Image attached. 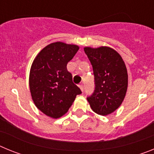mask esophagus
<instances>
[{
  "instance_id": "obj_1",
  "label": "esophagus",
  "mask_w": 154,
  "mask_h": 154,
  "mask_svg": "<svg viewBox=\"0 0 154 154\" xmlns=\"http://www.w3.org/2000/svg\"><path fill=\"white\" fill-rule=\"evenodd\" d=\"M79 88H80V89H81V90H82V91H83V89H84L83 85H82V84H80V85H79Z\"/></svg>"
}]
</instances>
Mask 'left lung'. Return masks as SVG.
I'll list each match as a JSON object with an SVG mask.
<instances>
[{"label":"left lung","mask_w":154,"mask_h":154,"mask_svg":"<svg viewBox=\"0 0 154 154\" xmlns=\"http://www.w3.org/2000/svg\"><path fill=\"white\" fill-rule=\"evenodd\" d=\"M93 69L95 90L87 97L96 113L107 116L119 107L128 86L126 65L119 53L109 47L84 48Z\"/></svg>","instance_id":"8db88e82"}]
</instances>
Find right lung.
Wrapping results in <instances>:
<instances>
[{
	"mask_svg": "<svg viewBox=\"0 0 154 154\" xmlns=\"http://www.w3.org/2000/svg\"><path fill=\"white\" fill-rule=\"evenodd\" d=\"M75 45L57 42L35 57L29 75V88L35 106L44 114L58 119L68 112L81 90L72 82L67 64L78 51Z\"/></svg>",
	"mask_w": 154,
	"mask_h": 154,
	"instance_id": "obj_1",
	"label": "right lung"
}]
</instances>
